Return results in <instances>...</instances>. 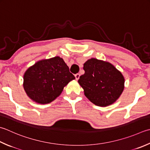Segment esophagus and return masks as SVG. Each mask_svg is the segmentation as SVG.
<instances>
[{
    "label": "esophagus",
    "instance_id": "1",
    "mask_svg": "<svg viewBox=\"0 0 150 150\" xmlns=\"http://www.w3.org/2000/svg\"><path fill=\"white\" fill-rule=\"evenodd\" d=\"M75 77L76 80H78L79 77H80V74H79V73H77V74L75 75Z\"/></svg>",
    "mask_w": 150,
    "mask_h": 150
}]
</instances>
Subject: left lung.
Wrapping results in <instances>:
<instances>
[{
    "label": "left lung",
    "instance_id": "8db88e82",
    "mask_svg": "<svg viewBox=\"0 0 150 150\" xmlns=\"http://www.w3.org/2000/svg\"><path fill=\"white\" fill-rule=\"evenodd\" d=\"M83 69L78 83L92 103L104 107L117 101L124 91L125 79L115 66L92 58L84 64Z\"/></svg>",
    "mask_w": 150,
    "mask_h": 150
}]
</instances>
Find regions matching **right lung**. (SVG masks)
Listing matches in <instances>:
<instances>
[{
	"label": "right lung",
	"mask_w": 150,
	"mask_h": 150,
	"mask_svg": "<svg viewBox=\"0 0 150 150\" xmlns=\"http://www.w3.org/2000/svg\"><path fill=\"white\" fill-rule=\"evenodd\" d=\"M75 77L62 58L54 57L36 62L23 75V88L32 101L47 104L62 92L64 88Z\"/></svg>",
	"instance_id": "1"
}]
</instances>
